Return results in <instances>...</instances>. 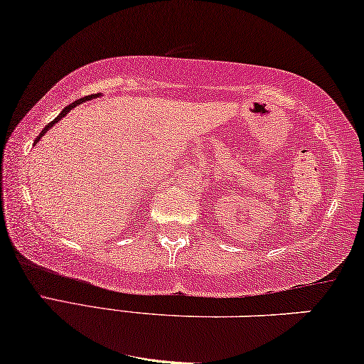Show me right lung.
<instances>
[{"instance_id": "1", "label": "right lung", "mask_w": 364, "mask_h": 364, "mask_svg": "<svg viewBox=\"0 0 364 364\" xmlns=\"http://www.w3.org/2000/svg\"><path fill=\"white\" fill-rule=\"evenodd\" d=\"M97 97H100V93H95V95H88V97H83V98H80V100H75L73 103H70V105H68V107H65V108H63V110H61V112H60V115H58V117H56V119H55L53 122H51V124H48V125H46L43 130H41V134L36 136L35 144H38V141H40V139H41V136H43V135L46 134V132H48V130L51 129V127H53L55 124H58V122H60L61 119H63V117H65V115H67V113H68V112H72L75 107L82 105V103H85V102H88V100H93V98H97Z\"/></svg>"}]
</instances>
